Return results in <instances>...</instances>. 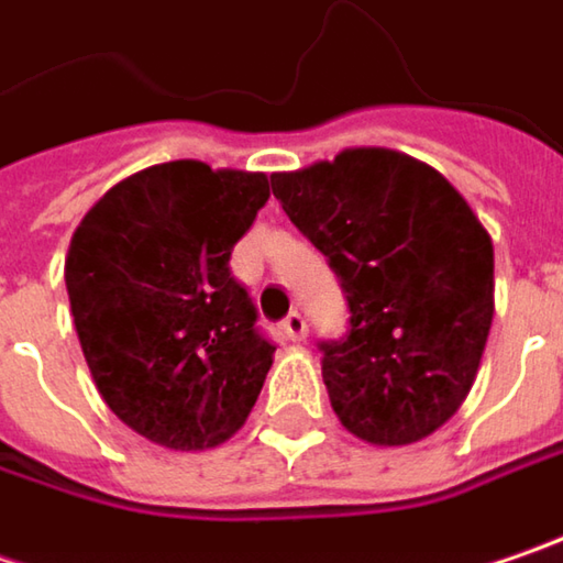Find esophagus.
Listing matches in <instances>:
<instances>
[{
	"label": "esophagus",
	"mask_w": 563,
	"mask_h": 563,
	"mask_svg": "<svg viewBox=\"0 0 563 563\" xmlns=\"http://www.w3.org/2000/svg\"><path fill=\"white\" fill-rule=\"evenodd\" d=\"M280 331L286 341H306V334H309V324H306V318L299 312H289L280 321Z\"/></svg>",
	"instance_id": "obj_1"
}]
</instances>
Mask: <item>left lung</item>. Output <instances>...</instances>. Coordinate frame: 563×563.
Returning a JSON list of instances; mask_svg holds the SVG:
<instances>
[{
  "instance_id": "1",
  "label": "left lung",
  "mask_w": 563,
  "mask_h": 563,
  "mask_svg": "<svg viewBox=\"0 0 563 563\" xmlns=\"http://www.w3.org/2000/svg\"><path fill=\"white\" fill-rule=\"evenodd\" d=\"M271 187L347 299V331L318 341L334 413L376 446L430 437L465 401L494 318L478 216L440 172L391 150H347Z\"/></svg>"
}]
</instances>
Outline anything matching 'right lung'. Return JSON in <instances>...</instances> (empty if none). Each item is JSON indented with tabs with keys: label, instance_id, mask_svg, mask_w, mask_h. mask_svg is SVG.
<instances>
[{
	"label": "right lung",
	"instance_id": "obj_1",
	"mask_svg": "<svg viewBox=\"0 0 563 563\" xmlns=\"http://www.w3.org/2000/svg\"><path fill=\"white\" fill-rule=\"evenodd\" d=\"M267 197L261 172L165 162L114 184L73 235L66 289L88 369L158 446H219L261 395L277 347L229 261Z\"/></svg>",
	"mask_w": 563,
	"mask_h": 563
}]
</instances>
